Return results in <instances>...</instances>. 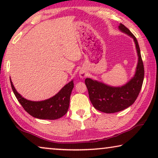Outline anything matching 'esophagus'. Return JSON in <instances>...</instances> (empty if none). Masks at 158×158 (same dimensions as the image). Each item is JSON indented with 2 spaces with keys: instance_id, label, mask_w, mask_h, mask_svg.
<instances>
[{
  "instance_id": "esophagus-1",
  "label": "esophagus",
  "mask_w": 158,
  "mask_h": 158,
  "mask_svg": "<svg viewBox=\"0 0 158 158\" xmlns=\"http://www.w3.org/2000/svg\"><path fill=\"white\" fill-rule=\"evenodd\" d=\"M86 73L85 71H84V70H81L80 71V77H81V78H84V77H86Z\"/></svg>"
}]
</instances>
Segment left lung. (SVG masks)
Here are the masks:
<instances>
[{
    "mask_svg": "<svg viewBox=\"0 0 158 158\" xmlns=\"http://www.w3.org/2000/svg\"><path fill=\"white\" fill-rule=\"evenodd\" d=\"M119 29L133 38L135 43L138 63L134 77L121 87H111L90 78L85 80L93 107L106 113H117L132 106L140 93L144 80V65L138 40L123 24H120Z\"/></svg>",
    "mask_w": 158,
    "mask_h": 158,
    "instance_id": "8db88e82",
    "label": "left lung"
}]
</instances>
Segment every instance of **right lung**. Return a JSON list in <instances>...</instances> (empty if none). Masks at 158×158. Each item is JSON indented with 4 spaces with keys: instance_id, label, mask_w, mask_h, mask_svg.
<instances>
[{
    "instance_id": "add662e5",
    "label": "right lung",
    "mask_w": 158,
    "mask_h": 158,
    "mask_svg": "<svg viewBox=\"0 0 158 158\" xmlns=\"http://www.w3.org/2000/svg\"><path fill=\"white\" fill-rule=\"evenodd\" d=\"M10 85L15 97L25 110L33 117L43 120H56L65 115L69 108L70 94L74 87L72 81L53 97L43 101H31L17 92L11 81Z\"/></svg>"
}]
</instances>
